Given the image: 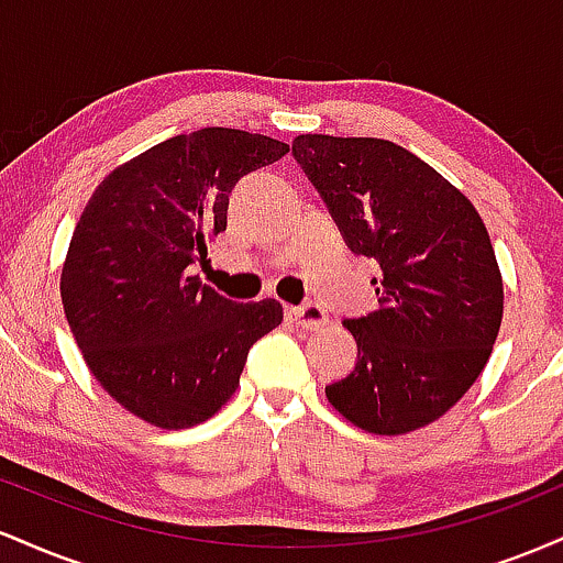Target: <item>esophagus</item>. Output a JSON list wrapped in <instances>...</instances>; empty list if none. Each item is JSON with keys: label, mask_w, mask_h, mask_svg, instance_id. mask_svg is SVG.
Here are the masks:
<instances>
[{"label": "esophagus", "mask_w": 563, "mask_h": 563, "mask_svg": "<svg viewBox=\"0 0 563 563\" xmlns=\"http://www.w3.org/2000/svg\"><path fill=\"white\" fill-rule=\"evenodd\" d=\"M288 320L301 331H320V328H325L328 312L320 303H303V307L288 309Z\"/></svg>", "instance_id": "34e87169"}]
</instances>
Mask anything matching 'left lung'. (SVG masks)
I'll return each mask as SVG.
<instances>
[{
	"instance_id": "obj_1",
	"label": "left lung",
	"mask_w": 563,
	"mask_h": 563,
	"mask_svg": "<svg viewBox=\"0 0 563 563\" xmlns=\"http://www.w3.org/2000/svg\"><path fill=\"white\" fill-rule=\"evenodd\" d=\"M294 156L349 249L380 267L378 312L344 320L357 365L325 386L328 402L380 437L434 423L474 386L500 331L503 275L479 211L389 140L299 134Z\"/></svg>"
}]
</instances>
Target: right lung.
Segmentation results:
<instances>
[{
    "instance_id": "add662e5",
    "label": "right lung",
    "mask_w": 563,
    "mask_h": 563,
    "mask_svg": "<svg viewBox=\"0 0 563 563\" xmlns=\"http://www.w3.org/2000/svg\"><path fill=\"white\" fill-rule=\"evenodd\" d=\"M286 153L267 134L206 126L115 166L84 206L63 309L92 376L140 421H209L241 386L249 349L280 325V301H230L187 267L228 230L238 179Z\"/></svg>"
}]
</instances>
